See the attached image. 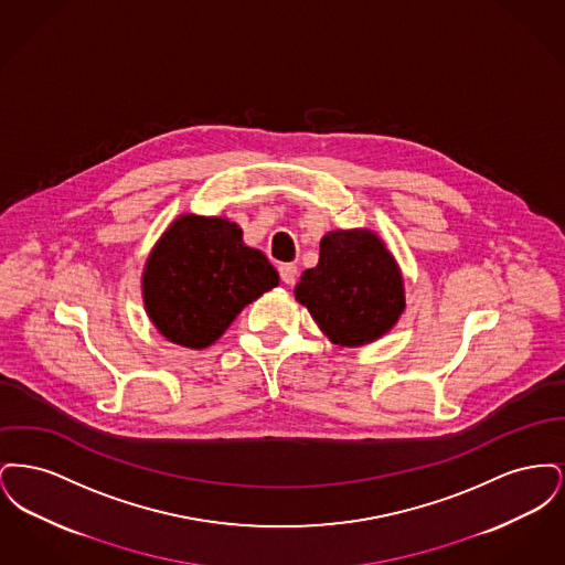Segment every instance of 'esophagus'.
Wrapping results in <instances>:
<instances>
[{
    "label": "esophagus",
    "mask_w": 565,
    "mask_h": 565,
    "mask_svg": "<svg viewBox=\"0 0 565 565\" xmlns=\"http://www.w3.org/2000/svg\"><path fill=\"white\" fill-rule=\"evenodd\" d=\"M279 275H281V281H284V284L292 286L296 281V277H298V269H296L295 263H284V265L279 267Z\"/></svg>",
    "instance_id": "1"
}]
</instances>
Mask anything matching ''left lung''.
I'll use <instances>...</instances> for the list:
<instances>
[{"label": "left lung", "instance_id": "obj_1", "mask_svg": "<svg viewBox=\"0 0 565 565\" xmlns=\"http://www.w3.org/2000/svg\"><path fill=\"white\" fill-rule=\"evenodd\" d=\"M295 296L334 345L360 348L403 316V273L373 231H330L318 267L300 275Z\"/></svg>", "mask_w": 565, "mask_h": 565}]
</instances>
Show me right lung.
<instances>
[{
  "instance_id": "right-lung-1",
  "label": "right lung",
  "mask_w": 565,
  "mask_h": 565,
  "mask_svg": "<svg viewBox=\"0 0 565 565\" xmlns=\"http://www.w3.org/2000/svg\"><path fill=\"white\" fill-rule=\"evenodd\" d=\"M277 284L275 267L243 243L235 222L194 214L169 224L141 275L148 318L167 341L190 350L210 348Z\"/></svg>"
}]
</instances>
